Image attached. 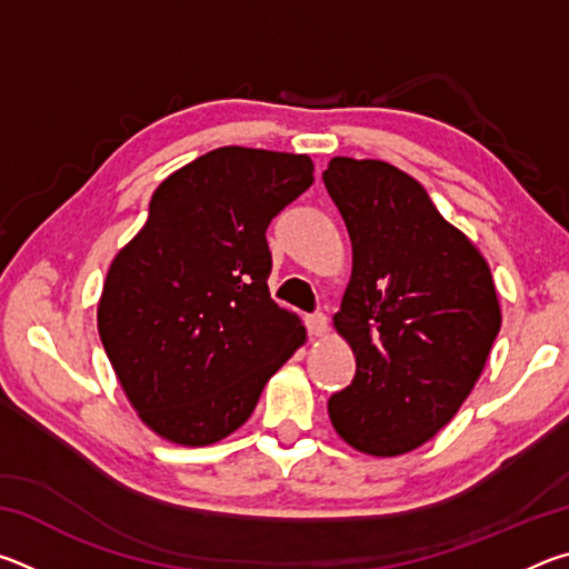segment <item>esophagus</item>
I'll return each instance as SVG.
<instances>
[{"label":"esophagus","instance_id":"1","mask_svg":"<svg viewBox=\"0 0 569 569\" xmlns=\"http://www.w3.org/2000/svg\"><path fill=\"white\" fill-rule=\"evenodd\" d=\"M306 323H308V331H311V336H316V339H323V336L329 333V319H326L323 313L308 316Z\"/></svg>","mask_w":569,"mask_h":569}]
</instances>
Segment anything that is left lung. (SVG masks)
Returning a JSON list of instances; mask_svg holds the SVG:
<instances>
[{
	"label": "left lung",
	"instance_id": "obj_1",
	"mask_svg": "<svg viewBox=\"0 0 569 569\" xmlns=\"http://www.w3.org/2000/svg\"><path fill=\"white\" fill-rule=\"evenodd\" d=\"M323 182L353 248L333 329L356 377L329 399V417L363 455H407L455 419L481 377L502 326L492 271L389 162L331 158Z\"/></svg>",
	"mask_w": 569,
	"mask_h": 569
}]
</instances>
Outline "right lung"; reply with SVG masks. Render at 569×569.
Listing matches in <instances>:
<instances>
[{"instance_id": "obj_1", "label": "right lung", "mask_w": 569, "mask_h": 569, "mask_svg": "<svg viewBox=\"0 0 569 569\" xmlns=\"http://www.w3.org/2000/svg\"><path fill=\"white\" fill-rule=\"evenodd\" d=\"M313 182L308 156L218 148L152 192L150 216L108 268L98 331L140 421L208 447L253 413L306 326L268 291L266 228Z\"/></svg>"}]
</instances>
